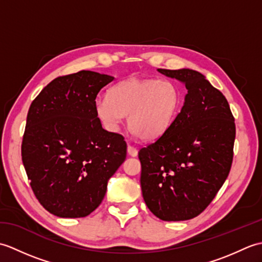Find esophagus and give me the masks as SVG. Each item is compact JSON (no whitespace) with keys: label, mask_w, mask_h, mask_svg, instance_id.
Returning a JSON list of instances; mask_svg holds the SVG:
<instances>
[{"label":"esophagus","mask_w":262,"mask_h":262,"mask_svg":"<svg viewBox=\"0 0 262 262\" xmlns=\"http://www.w3.org/2000/svg\"><path fill=\"white\" fill-rule=\"evenodd\" d=\"M127 152H128V154L130 155V157H137V154H138V151L137 149L134 147V146H132V145H128V147H127Z\"/></svg>","instance_id":"obj_1"}]
</instances>
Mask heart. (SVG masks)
Segmentation results:
<instances>
[{
  "mask_svg": "<svg viewBox=\"0 0 262 262\" xmlns=\"http://www.w3.org/2000/svg\"><path fill=\"white\" fill-rule=\"evenodd\" d=\"M181 107V93L168 80L130 77L117 83L108 97L98 98L94 110L105 129L117 132L127 116L129 129L143 141H155L173 124Z\"/></svg>",
  "mask_w": 262,
  "mask_h": 262,
  "instance_id": "b5f03b06",
  "label": "heart"
}]
</instances>
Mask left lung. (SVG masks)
<instances>
[{
    "label": "left lung",
    "mask_w": 262,
    "mask_h": 262,
    "mask_svg": "<svg viewBox=\"0 0 262 262\" xmlns=\"http://www.w3.org/2000/svg\"><path fill=\"white\" fill-rule=\"evenodd\" d=\"M158 72L187 89L170 129L138 152L148 209L162 221L191 220L207 207L230 173L235 124L223 93L197 71Z\"/></svg>",
    "instance_id": "obj_1"
}]
</instances>
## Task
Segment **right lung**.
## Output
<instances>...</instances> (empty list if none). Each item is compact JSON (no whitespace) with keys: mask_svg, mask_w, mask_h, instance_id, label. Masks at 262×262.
Listing matches in <instances>:
<instances>
[{"mask_svg":"<svg viewBox=\"0 0 262 262\" xmlns=\"http://www.w3.org/2000/svg\"><path fill=\"white\" fill-rule=\"evenodd\" d=\"M114 79L92 71L59 76L28 111L22 162L35 196L55 216L91 214L126 159L124 137L103 129L94 110L99 91Z\"/></svg>","mask_w":262,"mask_h":262,"instance_id":"right-lung-1","label":"right lung"}]
</instances>
